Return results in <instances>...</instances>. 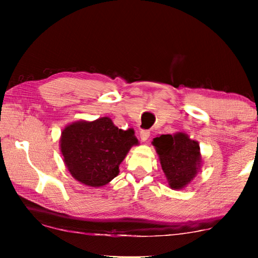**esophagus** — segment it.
Wrapping results in <instances>:
<instances>
[{
    "instance_id": "obj_1",
    "label": "esophagus",
    "mask_w": 258,
    "mask_h": 258,
    "mask_svg": "<svg viewBox=\"0 0 258 258\" xmlns=\"http://www.w3.org/2000/svg\"><path fill=\"white\" fill-rule=\"evenodd\" d=\"M149 136H150L149 130L143 129V130H141V132H140V137H141V140L143 141V142H146V141L149 139Z\"/></svg>"
}]
</instances>
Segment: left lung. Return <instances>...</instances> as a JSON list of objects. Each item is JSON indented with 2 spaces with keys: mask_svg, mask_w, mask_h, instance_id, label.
<instances>
[{
  "mask_svg": "<svg viewBox=\"0 0 258 258\" xmlns=\"http://www.w3.org/2000/svg\"><path fill=\"white\" fill-rule=\"evenodd\" d=\"M153 144L172 189H181L195 177L200 168V146L183 133L155 137Z\"/></svg>",
  "mask_w": 258,
  "mask_h": 258,
  "instance_id": "left-lung-1",
  "label": "left lung"
}]
</instances>
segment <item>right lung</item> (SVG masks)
<instances>
[{
	"label": "right lung",
	"instance_id": "obj_1",
	"mask_svg": "<svg viewBox=\"0 0 258 258\" xmlns=\"http://www.w3.org/2000/svg\"><path fill=\"white\" fill-rule=\"evenodd\" d=\"M59 143L73 177L86 185L102 186L117 176L119 164L139 141L133 129L124 132L102 117L66 126Z\"/></svg>",
	"mask_w": 258,
	"mask_h": 258
}]
</instances>
